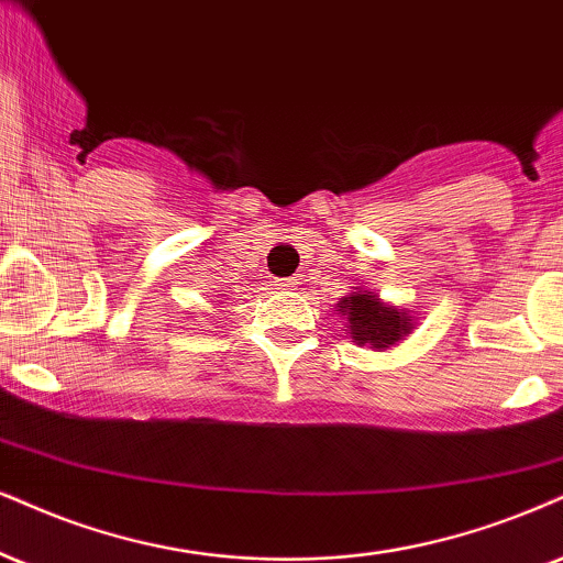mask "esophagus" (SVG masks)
<instances>
[{"label": "esophagus", "instance_id": "obj_1", "mask_svg": "<svg viewBox=\"0 0 563 563\" xmlns=\"http://www.w3.org/2000/svg\"><path fill=\"white\" fill-rule=\"evenodd\" d=\"M295 284H297V279H279V282H276V287H279V289H292Z\"/></svg>", "mask_w": 563, "mask_h": 563}]
</instances>
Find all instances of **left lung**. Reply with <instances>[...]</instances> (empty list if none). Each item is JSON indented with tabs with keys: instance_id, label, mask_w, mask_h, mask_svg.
Instances as JSON below:
<instances>
[{
	"instance_id": "1",
	"label": "left lung",
	"mask_w": 563,
	"mask_h": 563,
	"mask_svg": "<svg viewBox=\"0 0 563 563\" xmlns=\"http://www.w3.org/2000/svg\"><path fill=\"white\" fill-rule=\"evenodd\" d=\"M336 308L346 318V334H352L360 346L371 344L376 352L388 350L415 329L409 310L380 302L376 292H352L342 297Z\"/></svg>"
}]
</instances>
